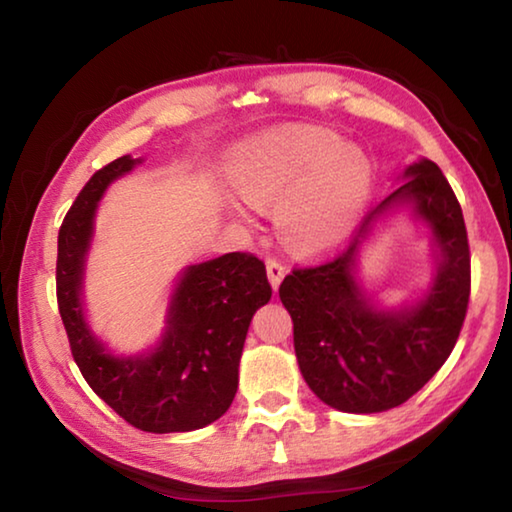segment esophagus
Instances as JSON below:
<instances>
[{
	"mask_svg": "<svg viewBox=\"0 0 512 512\" xmlns=\"http://www.w3.org/2000/svg\"><path fill=\"white\" fill-rule=\"evenodd\" d=\"M266 275H268V282H271V287L277 289L280 287V282L284 280V275H287V268H284L280 262H275V259H268Z\"/></svg>",
	"mask_w": 512,
	"mask_h": 512,
	"instance_id": "34e87169",
	"label": "esophagus"
}]
</instances>
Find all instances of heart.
<instances>
[{
    "mask_svg": "<svg viewBox=\"0 0 512 512\" xmlns=\"http://www.w3.org/2000/svg\"><path fill=\"white\" fill-rule=\"evenodd\" d=\"M228 185L241 203L273 210L284 244L302 255L339 248L366 212L372 167L357 144L318 126H280L241 142L228 164ZM250 228L253 214L228 203Z\"/></svg>",
    "mask_w": 512,
    "mask_h": 512,
    "instance_id": "1",
    "label": "heart"
}]
</instances>
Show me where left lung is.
I'll return each mask as SVG.
<instances>
[{
  "label": "left lung",
  "mask_w": 512,
  "mask_h": 512,
  "mask_svg": "<svg viewBox=\"0 0 512 512\" xmlns=\"http://www.w3.org/2000/svg\"><path fill=\"white\" fill-rule=\"evenodd\" d=\"M397 180L348 250L280 284L302 377L320 402L343 413H381L418 393L452 354L470 300L465 221L443 171L418 158ZM395 209H409L430 230L434 273L415 299L381 306L362 287L358 257Z\"/></svg>",
  "instance_id": "left-lung-1"
}]
</instances>
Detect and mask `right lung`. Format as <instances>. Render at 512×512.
<instances>
[{
  "instance_id": "add662e5",
  "label": "right lung",
  "mask_w": 512,
  "mask_h": 512,
  "mask_svg": "<svg viewBox=\"0 0 512 512\" xmlns=\"http://www.w3.org/2000/svg\"><path fill=\"white\" fill-rule=\"evenodd\" d=\"M142 162L121 155L94 173L69 207L58 232V309L76 366L112 411L149 433L194 431L230 409L250 320L273 291L262 259L228 253L180 271L162 334L149 350L119 354L97 336L85 309V271L99 201Z\"/></svg>"
}]
</instances>
